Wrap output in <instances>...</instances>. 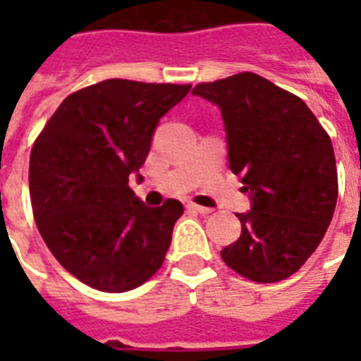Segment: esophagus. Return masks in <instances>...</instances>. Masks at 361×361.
Returning a JSON list of instances; mask_svg holds the SVG:
<instances>
[{
	"instance_id": "obj_1",
	"label": "esophagus",
	"mask_w": 361,
	"mask_h": 361,
	"mask_svg": "<svg viewBox=\"0 0 361 361\" xmlns=\"http://www.w3.org/2000/svg\"><path fill=\"white\" fill-rule=\"evenodd\" d=\"M187 209H191V212H195V214H200V215L212 214V209L204 208V206H198V204H195V202L187 204Z\"/></svg>"
}]
</instances>
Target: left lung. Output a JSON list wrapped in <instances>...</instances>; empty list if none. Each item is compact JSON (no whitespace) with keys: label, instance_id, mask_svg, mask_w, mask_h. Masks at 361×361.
<instances>
[{"label":"left lung","instance_id":"left-lung-1","mask_svg":"<svg viewBox=\"0 0 361 361\" xmlns=\"http://www.w3.org/2000/svg\"><path fill=\"white\" fill-rule=\"evenodd\" d=\"M221 109L228 163L252 208L241 236L221 251L241 277L277 283L302 268L324 238L337 204L330 135L302 99L255 73L192 87Z\"/></svg>","mask_w":361,"mask_h":361}]
</instances>
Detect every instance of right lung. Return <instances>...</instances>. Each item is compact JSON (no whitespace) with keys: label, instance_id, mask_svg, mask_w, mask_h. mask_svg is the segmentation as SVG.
<instances>
[{"label":"right lung","instance_id":"right-lung-1","mask_svg":"<svg viewBox=\"0 0 361 361\" xmlns=\"http://www.w3.org/2000/svg\"><path fill=\"white\" fill-rule=\"evenodd\" d=\"M191 84L110 78L71 93L30 157L33 217L56 260L103 292L144 285L163 266L183 204L149 208L129 187L159 120Z\"/></svg>","mask_w":361,"mask_h":361}]
</instances>
